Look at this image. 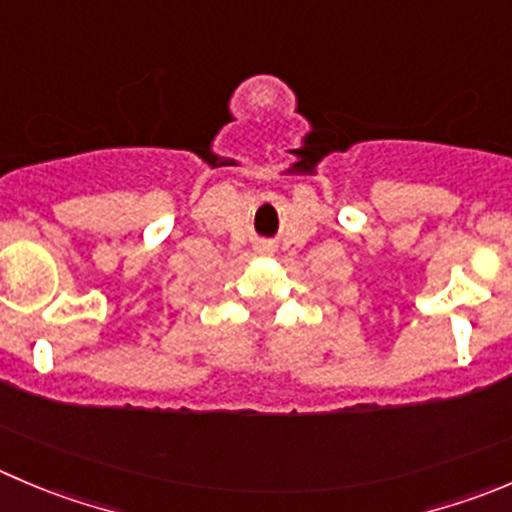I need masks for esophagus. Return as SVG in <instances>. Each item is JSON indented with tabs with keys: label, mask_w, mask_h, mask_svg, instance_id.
Wrapping results in <instances>:
<instances>
[{
	"label": "esophagus",
	"mask_w": 512,
	"mask_h": 512,
	"mask_svg": "<svg viewBox=\"0 0 512 512\" xmlns=\"http://www.w3.org/2000/svg\"><path fill=\"white\" fill-rule=\"evenodd\" d=\"M255 252H260V255H267V252H272V245H270V242H257Z\"/></svg>",
	"instance_id": "esophagus-1"
}]
</instances>
